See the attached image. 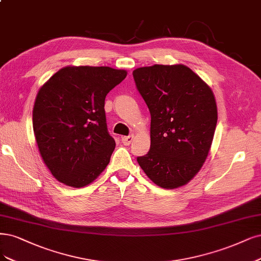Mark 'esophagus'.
I'll use <instances>...</instances> for the list:
<instances>
[{
    "mask_svg": "<svg viewBox=\"0 0 261 261\" xmlns=\"http://www.w3.org/2000/svg\"><path fill=\"white\" fill-rule=\"evenodd\" d=\"M133 139H134L133 135H129V136H123L121 140H122V142L124 143L125 146H129L130 143H132V141H133Z\"/></svg>",
    "mask_w": 261,
    "mask_h": 261,
    "instance_id": "obj_1",
    "label": "esophagus"
}]
</instances>
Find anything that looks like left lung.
<instances>
[{
    "label": "left lung",
    "instance_id": "obj_1",
    "mask_svg": "<svg viewBox=\"0 0 261 261\" xmlns=\"http://www.w3.org/2000/svg\"><path fill=\"white\" fill-rule=\"evenodd\" d=\"M133 76L151 114L150 150L138 164L159 187H181L208 155L217 125L215 96L184 65L142 67Z\"/></svg>",
    "mask_w": 261,
    "mask_h": 261
}]
</instances>
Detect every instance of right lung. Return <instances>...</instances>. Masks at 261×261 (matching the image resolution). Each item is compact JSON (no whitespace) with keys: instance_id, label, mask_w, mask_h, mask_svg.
Returning <instances> with one entry per match:
<instances>
[{"instance_id":"obj_1","label":"right lung","mask_w":261,"mask_h":261,"mask_svg":"<svg viewBox=\"0 0 261 261\" xmlns=\"http://www.w3.org/2000/svg\"><path fill=\"white\" fill-rule=\"evenodd\" d=\"M126 75L110 67H65L40 88L32 115L34 136L58 181L85 187L109 164L115 141L107 128L105 99Z\"/></svg>"}]
</instances>
